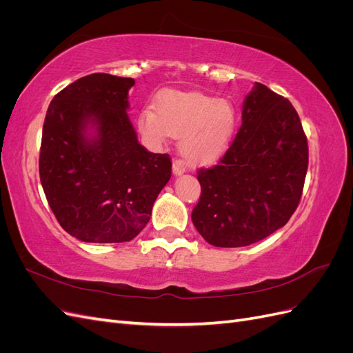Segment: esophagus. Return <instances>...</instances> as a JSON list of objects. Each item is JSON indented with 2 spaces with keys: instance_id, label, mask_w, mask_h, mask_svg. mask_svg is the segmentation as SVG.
<instances>
[{
  "instance_id": "34e87169",
  "label": "esophagus",
  "mask_w": 353,
  "mask_h": 353,
  "mask_svg": "<svg viewBox=\"0 0 353 353\" xmlns=\"http://www.w3.org/2000/svg\"><path fill=\"white\" fill-rule=\"evenodd\" d=\"M187 170V168H185V163L183 162V160H179V159H176V160H174V165H172V172H174V175H183L184 172Z\"/></svg>"
}]
</instances>
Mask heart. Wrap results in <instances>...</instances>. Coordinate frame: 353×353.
<instances>
[{
  "label": "heart",
  "mask_w": 353,
  "mask_h": 353,
  "mask_svg": "<svg viewBox=\"0 0 353 353\" xmlns=\"http://www.w3.org/2000/svg\"><path fill=\"white\" fill-rule=\"evenodd\" d=\"M236 110L222 99L201 92L166 91L156 109L144 108L137 125L145 141L159 147L170 137H179V152L191 165H206L230 144L236 130Z\"/></svg>",
  "instance_id": "obj_1"
}]
</instances>
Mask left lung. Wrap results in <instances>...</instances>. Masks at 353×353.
<instances>
[{
    "mask_svg": "<svg viewBox=\"0 0 353 353\" xmlns=\"http://www.w3.org/2000/svg\"><path fill=\"white\" fill-rule=\"evenodd\" d=\"M241 121L219 163L197 170L201 194L191 221L216 248L249 245L284 227L307 170L306 135L287 99L256 82Z\"/></svg>",
    "mask_w": 353,
    "mask_h": 353,
    "instance_id": "8db88e82",
    "label": "left lung"
}]
</instances>
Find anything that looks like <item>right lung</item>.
<instances>
[{
	"mask_svg": "<svg viewBox=\"0 0 353 353\" xmlns=\"http://www.w3.org/2000/svg\"><path fill=\"white\" fill-rule=\"evenodd\" d=\"M132 78L92 73L48 105L39 178L61 228L87 243H123L150 221L168 184V154L147 152L128 117Z\"/></svg>",
	"mask_w": 353,
	"mask_h": 353,
	"instance_id": "obj_1",
	"label": "right lung"
}]
</instances>
